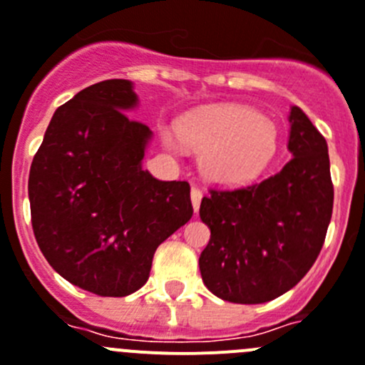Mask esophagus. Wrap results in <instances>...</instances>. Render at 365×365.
Listing matches in <instances>:
<instances>
[{
	"instance_id": "1",
	"label": "esophagus",
	"mask_w": 365,
	"mask_h": 365,
	"mask_svg": "<svg viewBox=\"0 0 365 365\" xmlns=\"http://www.w3.org/2000/svg\"><path fill=\"white\" fill-rule=\"evenodd\" d=\"M201 197H203V192H201V190L197 189V187H192V189H190V201H192V208H194V212L200 210Z\"/></svg>"
}]
</instances>
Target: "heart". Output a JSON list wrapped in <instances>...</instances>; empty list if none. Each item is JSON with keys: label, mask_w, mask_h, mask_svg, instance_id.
<instances>
[{"label": "heart", "mask_w": 365, "mask_h": 365, "mask_svg": "<svg viewBox=\"0 0 365 365\" xmlns=\"http://www.w3.org/2000/svg\"><path fill=\"white\" fill-rule=\"evenodd\" d=\"M162 140L176 155L203 151L201 171L217 185H246L260 178L278 153L277 126L244 105H219L164 126Z\"/></svg>", "instance_id": "1"}]
</instances>
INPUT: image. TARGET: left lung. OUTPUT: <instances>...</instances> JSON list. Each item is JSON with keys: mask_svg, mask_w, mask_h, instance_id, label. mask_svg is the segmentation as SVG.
<instances>
[{"mask_svg": "<svg viewBox=\"0 0 365 365\" xmlns=\"http://www.w3.org/2000/svg\"><path fill=\"white\" fill-rule=\"evenodd\" d=\"M289 123L292 158L282 171L201 200L200 217L210 228L201 278L225 302L278 298L305 277L323 247L334 208L328 144L299 107H291Z\"/></svg>", "mask_w": 365, "mask_h": 365, "instance_id": "8db88e82", "label": "left lung"}]
</instances>
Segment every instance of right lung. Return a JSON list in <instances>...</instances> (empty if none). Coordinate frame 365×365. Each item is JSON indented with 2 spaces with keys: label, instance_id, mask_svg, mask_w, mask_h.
<instances>
[{
  "label": "right lung",
  "instance_id": "obj_1",
  "mask_svg": "<svg viewBox=\"0 0 365 365\" xmlns=\"http://www.w3.org/2000/svg\"><path fill=\"white\" fill-rule=\"evenodd\" d=\"M130 80H105L56 108L28 178L31 226L60 277L123 298L150 278L157 247L192 217L187 182L143 169L153 132L125 112Z\"/></svg>",
  "mask_w": 365,
  "mask_h": 365
}]
</instances>
